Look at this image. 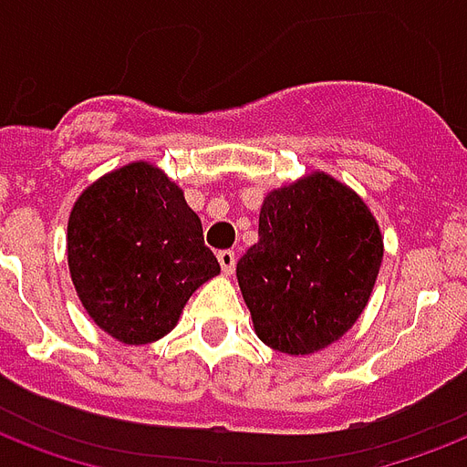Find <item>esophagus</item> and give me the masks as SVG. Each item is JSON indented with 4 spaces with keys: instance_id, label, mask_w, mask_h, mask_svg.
Here are the masks:
<instances>
[{
    "instance_id": "34e87169",
    "label": "esophagus",
    "mask_w": 467,
    "mask_h": 467,
    "mask_svg": "<svg viewBox=\"0 0 467 467\" xmlns=\"http://www.w3.org/2000/svg\"><path fill=\"white\" fill-rule=\"evenodd\" d=\"M218 262L223 266V272L233 274L234 265H237V254H234L233 249H223V252H218Z\"/></svg>"
}]
</instances>
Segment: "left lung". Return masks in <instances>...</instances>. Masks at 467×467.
<instances>
[{"label":"left lung","mask_w":467,"mask_h":467,"mask_svg":"<svg viewBox=\"0 0 467 467\" xmlns=\"http://www.w3.org/2000/svg\"><path fill=\"white\" fill-rule=\"evenodd\" d=\"M382 257L379 223L343 181L311 171L269 191L259 242L237 262L257 337L294 358L337 343L365 311Z\"/></svg>","instance_id":"8db88e82"}]
</instances>
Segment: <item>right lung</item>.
Listing matches in <instances>:
<instances>
[{
  "label": "right lung",
  "mask_w": 467,
  "mask_h": 467,
  "mask_svg": "<svg viewBox=\"0 0 467 467\" xmlns=\"http://www.w3.org/2000/svg\"><path fill=\"white\" fill-rule=\"evenodd\" d=\"M66 242L85 313L124 345L171 333L193 291L220 274L181 186L149 161L127 163L85 188Z\"/></svg>",
  "instance_id": "1"
}]
</instances>
